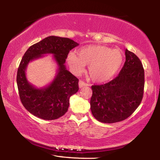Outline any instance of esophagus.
Returning a JSON list of instances; mask_svg holds the SVG:
<instances>
[{
    "label": "esophagus",
    "instance_id": "34e87169",
    "mask_svg": "<svg viewBox=\"0 0 160 160\" xmlns=\"http://www.w3.org/2000/svg\"><path fill=\"white\" fill-rule=\"evenodd\" d=\"M78 85H79V88H83V87L88 86V84L85 83V82H83L82 80H80V81H79V83H78Z\"/></svg>",
    "mask_w": 160,
    "mask_h": 160
}]
</instances>
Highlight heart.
<instances>
[{
	"label": "heart",
	"instance_id": "obj_1",
	"mask_svg": "<svg viewBox=\"0 0 160 160\" xmlns=\"http://www.w3.org/2000/svg\"><path fill=\"white\" fill-rule=\"evenodd\" d=\"M67 62L75 74L82 72L85 65H88L91 79L94 82H103L112 79L118 73L123 63V54L119 49L92 45L78 50L77 56L70 53Z\"/></svg>",
	"mask_w": 160,
	"mask_h": 160
}]
</instances>
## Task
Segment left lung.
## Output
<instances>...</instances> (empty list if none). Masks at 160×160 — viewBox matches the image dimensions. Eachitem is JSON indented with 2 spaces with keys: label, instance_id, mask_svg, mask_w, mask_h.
I'll use <instances>...</instances> for the list:
<instances>
[{
  "label": "left lung",
  "instance_id": "8db88e82",
  "mask_svg": "<svg viewBox=\"0 0 160 160\" xmlns=\"http://www.w3.org/2000/svg\"><path fill=\"white\" fill-rule=\"evenodd\" d=\"M126 61L117 77L104 85L92 86L90 109L102 123L125 120L142 101L145 85L142 65L135 53L125 50Z\"/></svg>",
  "mask_w": 160,
  "mask_h": 160
}]
</instances>
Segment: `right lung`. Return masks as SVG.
Instances as JSON below:
<instances>
[{
    "mask_svg": "<svg viewBox=\"0 0 160 160\" xmlns=\"http://www.w3.org/2000/svg\"><path fill=\"white\" fill-rule=\"evenodd\" d=\"M78 45L68 38L50 36L31 46L24 54L18 70L17 84L21 102L32 114L54 120L67 112L70 97L79 88L78 79L66 69L65 63L69 51ZM49 53L58 64L55 78L44 88H36L26 79V68L29 62Z\"/></svg>",
    "mask_w": 160,
    "mask_h": 160,
    "instance_id": "obj_1",
    "label": "right lung"
}]
</instances>
